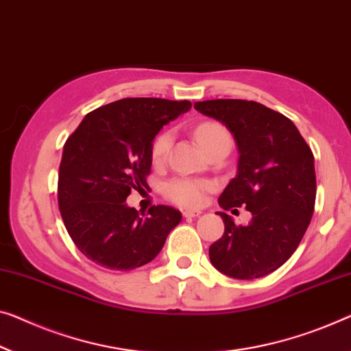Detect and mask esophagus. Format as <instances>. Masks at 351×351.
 Returning a JSON list of instances; mask_svg holds the SVG:
<instances>
[{
  "label": "esophagus",
  "mask_w": 351,
  "mask_h": 351,
  "mask_svg": "<svg viewBox=\"0 0 351 351\" xmlns=\"http://www.w3.org/2000/svg\"><path fill=\"white\" fill-rule=\"evenodd\" d=\"M182 216L186 219H195L198 216H202V211H198V209H189V211L182 213Z\"/></svg>",
  "instance_id": "1"
}]
</instances>
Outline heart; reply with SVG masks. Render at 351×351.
<instances>
[{"instance_id": "b5f03b06", "label": "heart", "mask_w": 351, "mask_h": 351, "mask_svg": "<svg viewBox=\"0 0 351 351\" xmlns=\"http://www.w3.org/2000/svg\"><path fill=\"white\" fill-rule=\"evenodd\" d=\"M195 134L198 142L202 143L203 148L209 143L217 142V140L230 138L227 130L223 129L221 124L216 123H205L198 125ZM171 142H173V134H171L170 130H164V132H160L158 137L154 138L153 145H151V158H153L156 164H159V162L167 158V153H169ZM211 187L213 186L206 181L192 180V178H173V180H170L165 184L164 193L169 200L176 203V205L193 208L202 205L205 193L211 189Z\"/></svg>"}]
</instances>
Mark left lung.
I'll return each mask as SVG.
<instances>
[{
    "mask_svg": "<svg viewBox=\"0 0 351 351\" xmlns=\"http://www.w3.org/2000/svg\"><path fill=\"white\" fill-rule=\"evenodd\" d=\"M193 107L226 124L238 146V171L219 197L223 209L243 206L247 226H234L226 213L222 238L209 245L214 268L233 279H257L291 257L315 206L313 154L289 118L263 104L214 99Z\"/></svg>",
    "mask_w": 351,
    "mask_h": 351,
    "instance_id": "obj_1",
    "label": "left lung"
}]
</instances>
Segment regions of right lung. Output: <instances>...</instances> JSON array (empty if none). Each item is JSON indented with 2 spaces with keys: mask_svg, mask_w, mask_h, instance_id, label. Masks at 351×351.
<instances>
[{
  "mask_svg": "<svg viewBox=\"0 0 351 351\" xmlns=\"http://www.w3.org/2000/svg\"><path fill=\"white\" fill-rule=\"evenodd\" d=\"M191 107L189 101L121 99L88 113L66 140L58 206L67 233L86 258L130 271L158 257L181 213L158 205L140 217L125 198L132 189L148 187L156 135Z\"/></svg>",
  "mask_w": 351,
  "mask_h": 351,
  "instance_id": "obj_1",
  "label": "right lung"
}]
</instances>
